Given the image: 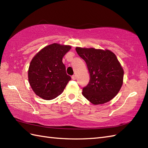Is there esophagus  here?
<instances>
[{"instance_id":"obj_1","label":"esophagus","mask_w":148,"mask_h":148,"mask_svg":"<svg viewBox=\"0 0 148 148\" xmlns=\"http://www.w3.org/2000/svg\"><path fill=\"white\" fill-rule=\"evenodd\" d=\"M72 79H73V80L76 79V75H73V76H72Z\"/></svg>"}]
</instances>
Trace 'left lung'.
<instances>
[{
    "mask_svg": "<svg viewBox=\"0 0 148 148\" xmlns=\"http://www.w3.org/2000/svg\"><path fill=\"white\" fill-rule=\"evenodd\" d=\"M76 50L85 61L90 75L83 95L94 105L110 101L123 83L124 71L116 56L109 49L76 47Z\"/></svg>",
    "mask_w": 148,
    "mask_h": 148,
    "instance_id": "left-lung-1",
    "label": "left lung"
}]
</instances>
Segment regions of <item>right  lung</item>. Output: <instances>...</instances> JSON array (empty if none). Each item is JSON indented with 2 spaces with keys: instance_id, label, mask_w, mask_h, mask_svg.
Masks as SVG:
<instances>
[{
  "instance_id": "add662e5",
  "label": "right lung",
  "mask_w": 148,
  "mask_h": 148,
  "mask_svg": "<svg viewBox=\"0 0 148 148\" xmlns=\"http://www.w3.org/2000/svg\"><path fill=\"white\" fill-rule=\"evenodd\" d=\"M71 49V46L53 43L34 56L28 71V78L37 96L49 100L63 92L71 77L66 73L62 58Z\"/></svg>"
}]
</instances>
